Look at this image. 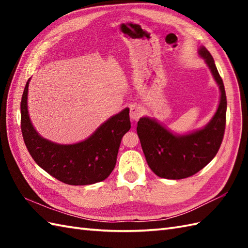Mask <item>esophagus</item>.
Returning <instances> with one entry per match:
<instances>
[{
	"label": "esophagus",
	"instance_id": "esophagus-1",
	"mask_svg": "<svg viewBox=\"0 0 248 248\" xmlns=\"http://www.w3.org/2000/svg\"><path fill=\"white\" fill-rule=\"evenodd\" d=\"M141 114H143V109H141L139 105H131L130 107V117L133 120H138Z\"/></svg>",
	"mask_w": 248,
	"mask_h": 248
}]
</instances>
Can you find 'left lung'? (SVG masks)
Returning a JSON list of instances; mask_svg holds the SVG:
<instances>
[{"instance_id": "left-lung-1", "label": "left lung", "mask_w": 248, "mask_h": 248, "mask_svg": "<svg viewBox=\"0 0 248 248\" xmlns=\"http://www.w3.org/2000/svg\"><path fill=\"white\" fill-rule=\"evenodd\" d=\"M198 55L211 71L219 88V103L211 120L203 128L186 134H176L155 118L144 116L138 123V135L146 161L156 176L183 179L209 164L222 144L226 125L227 100L222 78L210 52L200 46Z\"/></svg>"}]
</instances>
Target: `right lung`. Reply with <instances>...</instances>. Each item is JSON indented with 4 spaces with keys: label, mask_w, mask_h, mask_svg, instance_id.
I'll return each instance as SVG.
<instances>
[{
    "label": "right lung",
    "mask_w": 248,
    "mask_h": 248,
    "mask_svg": "<svg viewBox=\"0 0 248 248\" xmlns=\"http://www.w3.org/2000/svg\"><path fill=\"white\" fill-rule=\"evenodd\" d=\"M31 78L21 100V131L34 161L57 180L70 186H87L107 179L113 171L123 136L131 128L129 108L109 117L97 130L76 144H57L40 136L28 109Z\"/></svg>",
    "instance_id": "add662e5"
}]
</instances>
